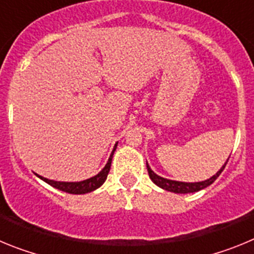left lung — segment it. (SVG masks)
Returning <instances> with one entry per match:
<instances>
[{
	"instance_id": "left-lung-1",
	"label": "left lung",
	"mask_w": 254,
	"mask_h": 254,
	"mask_svg": "<svg viewBox=\"0 0 254 254\" xmlns=\"http://www.w3.org/2000/svg\"><path fill=\"white\" fill-rule=\"evenodd\" d=\"M228 160H226V163H228ZM226 163L224 164L223 168H221V169L215 174V176L211 177L210 179H206V181H202V182H194V183H187V182H178V181H172V179L163 178V177L155 174L147 163H146V167H147V172H149L150 179L154 182L155 185L159 186L160 188H163V190H169V192H174V193H193V192H198V190H203V188L212 185V183L216 181L217 177L221 174V172H223L224 168H225Z\"/></svg>"
}]
</instances>
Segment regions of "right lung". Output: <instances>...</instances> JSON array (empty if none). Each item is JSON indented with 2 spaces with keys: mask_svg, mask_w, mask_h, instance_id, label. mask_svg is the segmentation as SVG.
I'll return each instance as SVG.
<instances>
[{
  "mask_svg": "<svg viewBox=\"0 0 254 254\" xmlns=\"http://www.w3.org/2000/svg\"><path fill=\"white\" fill-rule=\"evenodd\" d=\"M117 149V143L116 146H114L113 151H112L111 156L108 159V163L105 164V167L100 170L96 176L91 177L89 179H85V181L81 182H57V181H52V179H47L44 177H39L42 181H44L46 183H48L49 186L52 187L57 188L60 190H64V192H67V193H71V194H85V193H89V192H93L95 190L96 188H99L100 186L103 185L105 182L108 177V173L111 170V164H112V158H113V154Z\"/></svg>",
  "mask_w": 254,
  "mask_h": 254,
  "instance_id": "right-lung-1",
  "label": "right lung"
}]
</instances>
